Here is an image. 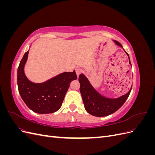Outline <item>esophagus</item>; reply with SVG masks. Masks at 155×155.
Segmentation results:
<instances>
[{"label": "esophagus", "instance_id": "34e87169", "mask_svg": "<svg viewBox=\"0 0 155 155\" xmlns=\"http://www.w3.org/2000/svg\"><path fill=\"white\" fill-rule=\"evenodd\" d=\"M76 72L77 76H79V75L82 72V69L81 68H79V67H77L76 68Z\"/></svg>", "mask_w": 155, "mask_h": 155}]
</instances>
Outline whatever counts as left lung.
Listing matches in <instances>:
<instances>
[{
    "label": "left lung",
    "mask_w": 155,
    "mask_h": 155,
    "mask_svg": "<svg viewBox=\"0 0 155 155\" xmlns=\"http://www.w3.org/2000/svg\"><path fill=\"white\" fill-rule=\"evenodd\" d=\"M114 41L117 45L122 47L119 42L116 41ZM125 53L127 54L129 59V54L126 51ZM129 63L131 64L130 59ZM79 81L80 83L79 90H80L85 110L88 113L97 117L110 115L118 110L128 98L131 89H132L131 87L130 91L125 95L116 98V99H111V98H107L100 94L92 87L88 79L83 74H80L79 76Z\"/></svg>",
    "instance_id": "left-lung-1"
}]
</instances>
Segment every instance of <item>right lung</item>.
Segmentation results:
<instances>
[{
	"instance_id": "right-lung-1",
	"label": "right lung",
	"mask_w": 155,
	"mask_h": 155,
	"mask_svg": "<svg viewBox=\"0 0 155 155\" xmlns=\"http://www.w3.org/2000/svg\"><path fill=\"white\" fill-rule=\"evenodd\" d=\"M27 51L17 70L18 90L22 100L29 109L39 114L53 113L61 107L70 83L77 79L75 70L63 72L43 83L31 82L26 77L24 67L27 61Z\"/></svg>"
}]
</instances>
